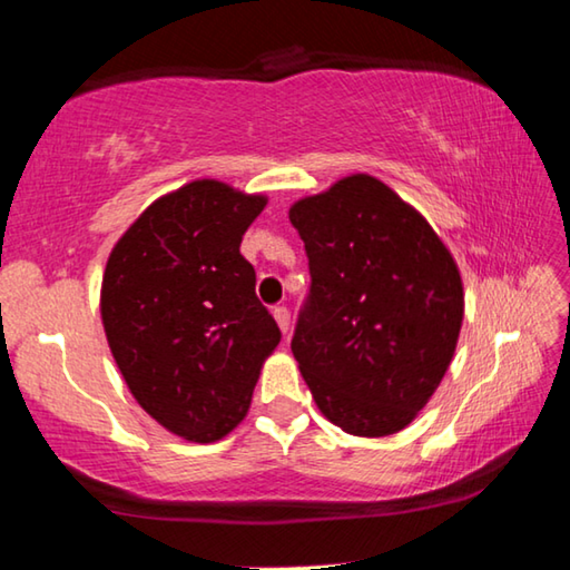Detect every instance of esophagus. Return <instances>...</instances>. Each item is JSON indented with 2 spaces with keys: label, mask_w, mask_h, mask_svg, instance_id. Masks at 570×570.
<instances>
[{
  "label": "esophagus",
  "mask_w": 570,
  "mask_h": 570,
  "mask_svg": "<svg viewBox=\"0 0 570 570\" xmlns=\"http://www.w3.org/2000/svg\"><path fill=\"white\" fill-rule=\"evenodd\" d=\"M274 320L278 324V330H282V334L288 332V326H292V314H288L286 306H274Z\"/></svg>",
  "instance_id": "esophagus-1"
}]
</instances>
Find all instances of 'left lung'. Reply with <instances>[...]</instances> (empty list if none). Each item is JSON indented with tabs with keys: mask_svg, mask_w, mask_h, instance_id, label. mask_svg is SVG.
Wrapping results in <instances>:
<instances>
[{
	"mask_svg": "<svg viewBox=\"0 0 570 570\" xmlns=\"http://www.w3.org/2000/svg\"><path fill=\"white\" fill-rule=\"evenodd\" d=\"M312 292L292 352L316 407L356 438L407 428L455 354L460 268L417 208L354 173L288 208Z\"/></svg>",
	"mask_w": 570,
	"mask_h": 570,
	"instance_id": "obj_1",
	"label": "left lung"
}]
</instances>
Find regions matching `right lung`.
Wrapping results in <instances>:
<instances>
[{
	"label": "right lung",
	"mask_w": 570,
	"mask_h": 570,
	"mask_svg": "<svg viewBox=\"0 0 570 570\" xmlns=\"http://www.w3.org/2000/svg\"><path fill=\"white\" fill-rule=\"evenodd\" d=\"M268 198L198 178L142 210L108 256L100 316L142 410L188 442L238 428L282 332L240 238Z\"/></svg>",
	"instance_id": "1"
}]
</instances>
